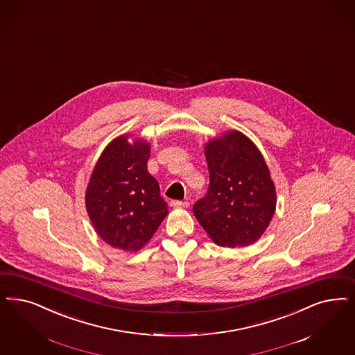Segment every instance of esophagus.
<instances>
[{
  "label": "esophagus",
  "instance_id": "1",
  "mask_svg": "<svg viewBox=\"0 0 355 355\" xmlns=\"http://www.w3.org/2000/svg\"><path fill=\"white\" fill-rule=\"evenodd\" d=\"M171 206L174 208H184L189 206V202H182V200H171Z\"/></svg>",
  "mask_w": 355,
  "mask_h": 355
}]
</instances>
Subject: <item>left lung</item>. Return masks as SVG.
<instances>
[{
	"mask_svg": "<svg viewBox=\"0 0 355 355\" xmlns=\"http://www.w3.org/2000/svg\"><path fill=\"white\" fill-rule=\"evenodd\" d=\"M209 184L193 212L215 244L246 246L265 232L277 194L269 168L257 147L230 131L206 146Z\"/></svg>",
	"mask_w": 355,
	"mask_h": 355,
	"instance_id": "left-lung-1",
	"label": "left lung"
}]
</instances>
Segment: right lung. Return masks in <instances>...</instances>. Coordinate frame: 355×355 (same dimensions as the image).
I'll return each mask as SVG.
<instances>
[{
  "label": "right lung",
  "instance_id": "obj_1",
  "mask_svg": "<svg viewBox=\"0 0 355 355\" xmlns=\"http://www.w3.org/2000/svg\"><path fill=\"white\" fill-rule=\"evenodd\" d=\"M150 148L121 136L98 159L86 189V209L98 234L124 252L141 249L168 215L159 182L148 173Z\"/></svg>",
  "mask_w": 355,
  "mask_h": 355
}]
</instances>
